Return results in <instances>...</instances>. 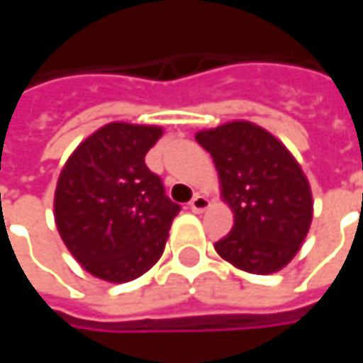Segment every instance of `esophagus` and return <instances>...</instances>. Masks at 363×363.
Here are the masks:
<instances>
[{"label": "esophagus", "mask_w": 363, "mask_h": 363, "mask_svg": "<svg viewBox=\"0 0 363 363\" xmlns=\"http://www.w3.org/2000/svg\"><path fill=\"white\" fill-rule=\"evenodd\" d=\"M208 206H210V200H208L206 196H202V194H196V196L191 198V202H189V210L196 212V214H200V212H203Z\"/></svg>", "instance_id": "esophagus-1"}]
</instances>
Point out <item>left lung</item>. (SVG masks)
<instances>
[{
	"label": "left lung",
	"instance_id": "left-lung-1",
	"mask_svg": "<svg viewBox=\"0 0 363 363\" xmlns=\"http://www.w3.org/2000/svg\"><path fill=\"white\" fill-rule=\"evenodd\" d=\"M196 141L216 163L222 196L234 212V226L214 244L216 252L246 272L281 271L313 218L299 163L271 133L246 121L200 131Z\"/></svg>",
	"mask_w": 363,
	"mask_h": 363
}]
</instances>
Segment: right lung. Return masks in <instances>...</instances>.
<instances>
[{"instance_id": "add662e5", "label": "right lung", "mask_w": 363, "mask_h": 363, "mask_svg": "<svg viewBox=\"0 0 363 363\" xmlns=\"http://www.w3.org/2000/svg\"><path fill=\"white\" fill-rule=\"evenodd\" d=\"M160 127L111 123L92 133L66 161L54 216L64 244L86 271L127 283L163 255L179 203L145 165Z\"/></svg>"}]
</instances>
